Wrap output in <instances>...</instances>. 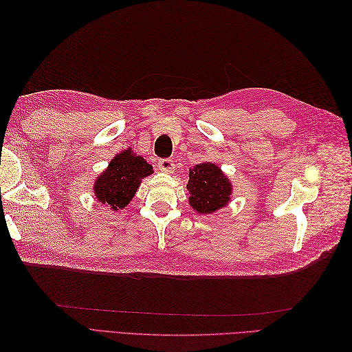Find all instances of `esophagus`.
Returning a JSON list of instances; mask_svg holds the SVG:
<instances>
[{
	"label": "esophagus",
	"mask_w": 352,
	"mask_h": 352,
	"mask_svg": "<svg viewBox=\"0 0 352 352\" xmlns=\"http://www.w3.org/2000/svg\"><path fill=\"white\" fill-rule=\"evenodd\" d=\"M157 167H158L160 172L172 173V170L175 168V162H173V160H170V158H163V160H160Z\"/></svg>",
	"instance_id": "esophagus-1"
}]
</instances>
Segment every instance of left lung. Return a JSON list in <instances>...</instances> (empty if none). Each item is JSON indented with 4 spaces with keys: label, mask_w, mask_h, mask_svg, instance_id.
<instances>
[{
    "label": "left lung",
    "mask_w": 352,
    "mask_h": 352,
    "mask_svg": "<svg viewBox=\"0 0 352 352\" xmlns=\"http://www.w3.org/2000/svg\"><path fill=\"white\" fill-rule=\"evenodd\" d=\"M186 189L189 192V206L198 214H211L230 201L232 184L221 168L214 163H199L189 168Z\"/></svg>",
    "instance_id": "1"
}]
</instances>
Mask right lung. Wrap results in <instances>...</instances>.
Here are the masks:
<instances>
[{"label": "right lung", "instance_id": "right-lung-1", "mask_svg": "<svg viewBox=\"0 0 352 352\" xmlns=\"http://www.w3.org/2000/svg\"><path fill=\"white\" fill-rule=\"evenodd\" d=\"M153 173V166L131 148L117 154L109 167L95 179L94 194L101 204L113 211L124 208L135 197L142 179Z\"/></svg>", "mask_w": 352, "mask_h": 352}]
</instances>
